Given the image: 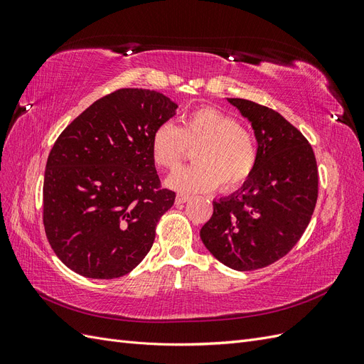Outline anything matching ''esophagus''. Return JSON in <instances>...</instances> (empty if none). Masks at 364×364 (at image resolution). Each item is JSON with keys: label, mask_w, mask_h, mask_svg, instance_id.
<instances>
[{"label": "esophagus", "mask_w": 364, "mask_h": 364, "mask_svg": "<svg viewBox=\"0 0 364 364\" xmlns=\"http://www.w3.org/2000/svg\"><path fill=\"white\" fill-rule=\"evenodd\" d=\"M188 200H190V196L188 194H178V196H176V203H178V205L185 203V202H188Z\"/></svg>", "instance_id": "1"}]
</instances>
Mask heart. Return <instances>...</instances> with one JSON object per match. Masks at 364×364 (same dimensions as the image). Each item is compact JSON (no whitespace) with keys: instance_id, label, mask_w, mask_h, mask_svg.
Returning a JSON list of instances; mask_svg holds the SVG:
<instances>
[{"instance_id":"b5f03b06","label":"heart","mask_w":364,"mask_h":364,"mask_svg":"<svg viewBox=\"0 0 364 364\" xmlns=\"http://www.w3.org/2000/svg\"><path fill=\"white\" fill-rule=\"evenodd\" d=\"M194 149L190 167L176 170L167 179L173 190L185 193L240 188L258 162L255 132L240 126L232 115L213 106L194 109L179 127L164 123L151 135V156L158 167L174 170Z\"/></svg>"}]
</instances>
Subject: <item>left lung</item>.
I'll return each instance as SVG.
<instances>
[{
	"label": "left lung",
	"mask_w": 364,
	"mask_h": 364,
	"mask_svg": "<svg viewBox=\"0 0 364 364\" xmlns=\"http://www.w3.org/2000/svg\"><path fill=\"white\" fill-rule=\"evenodd\" d=\"M258 139V162L241 188L218 202L200 229L206 249L225 266L267 267L296 246L310 223L318 173L308 139L281 114L245 98H228Z\"/></svg>",
	"instance_id": "left-lung-1"
}]
</instances>
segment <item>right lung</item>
<instances>
[{"label": "right lung", "instance_id": "1", "mask_svg": "<svg viewBox=\"0 0 364 364\" xmlns=\"http://www.w3.org/2000/svg\"><path fill=\"white\" fill-rule=\"evenodd\" d=\"M176 109L156 91L123 87L94 102L54 142L42 220L51 249L73 272L124 277L151 249L176 199L161 185L151 135Z\"/></svg>", "mask_w": 364, "mask_h": 364}]
</instances>
